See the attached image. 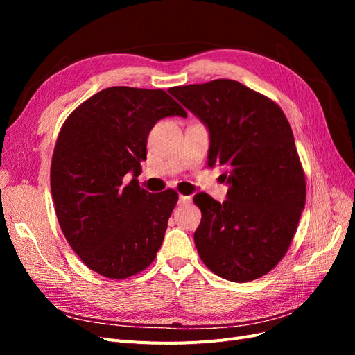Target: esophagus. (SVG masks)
Returning <instances> with one entry per match:
<instances>
[{"label": "esophagus", "instance_id": "34e87169", "mask_svg": "<svg viewBox=\"0 0 355 355\" xmlns=\"http://www.w3.org/2000/svg\"><path fill=\"white\" fill-rule=\"evenodd\" d=\"M192 198L189 196H179V204H189Z\"/></svg>", "mask_w": 355, "mask_h": 355}]
</instances>
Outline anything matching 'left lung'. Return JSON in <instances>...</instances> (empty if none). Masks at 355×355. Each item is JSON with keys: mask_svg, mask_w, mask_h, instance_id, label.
<instances>
[{"mask_svg": "<svg viewBox=\"0 0 355 355\" xmlns=\"http://www.w3.org/2000/svg\"><path fill=\"white\" fill-rule=\"evenodd\" d=\"M168 92L207 125L209 167L230 185L219 202L197 194L198 254L211 272L247 283L270 272L287 253L305 207L306 182L292 127L274 101L234 80Z\"/></svg>", "mask_w": 355, "mask_h": 355, "instance_id": "1", "label": "left lung"}]
</instances>
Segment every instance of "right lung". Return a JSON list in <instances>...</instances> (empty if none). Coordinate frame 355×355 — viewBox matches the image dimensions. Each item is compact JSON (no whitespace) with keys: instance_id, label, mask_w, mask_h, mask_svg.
<instances>
[{"instance_id":"right-lung-1","label":"right lung","mask_w":355,"mask_h":355,"mask_svg":"<svg viewBox=\"0 0 355 355\" xmlns=\"http://www.w3.org/2000/svg\"><path fill=\"white\" fill-rule=\"evenodd\" d=\"M173 115L187 112L164 90L116 85L83 102L60 128L50 170L56 216L72 250L106 278L142 272L163 244L178 192L151 194L136 178L149 132Z\"/></svg>"}]
</instances>
